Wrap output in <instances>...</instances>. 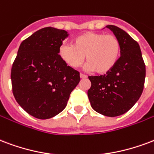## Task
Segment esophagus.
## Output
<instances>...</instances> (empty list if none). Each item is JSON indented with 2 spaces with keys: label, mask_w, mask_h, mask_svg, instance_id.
Segmentation results:
<instances>
[{
  "label": "esophagus",
  "mask_w": 154,
  "mask_h": 154,
  "mask_svg": "<svg viewBox=\"0 0 154 154\" xmlns=\"http://www.w3.org/2000/svg\"><path fill=\"white\" fill-rule=\"evenodd\" d=\"M79 76H80V78L81 79H86L87 78V75H84V74H80V75H79Z\"/></svg>",
  "instance_id": "esophagus-1"
}]
</instances>
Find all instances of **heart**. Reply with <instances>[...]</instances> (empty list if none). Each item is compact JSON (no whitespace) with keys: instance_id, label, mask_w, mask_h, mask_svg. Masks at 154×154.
<instances>
[{"instance_id":"heart-1","label":"heart","mask_w":154,"mask_h":154,"mask_svg":"<svg viewBox=\"0 0 154 154\" xmlns=\"http://www.w3.org/2000/svg\"><path fill=\"white\" fill-rule=\"evenodd\" d=\"M121 54L119 38L112 34L88 32L75 38L71 45H62L59 55L71 68H78L84 62L87 69L104 75L114 67Z\"/></svg>"}]
</instances>
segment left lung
I'll list each match as a JSON object with an SVG mask.
<instances>
[{
	"label": "left lung",
	"instance_id": "obj_1",
	"mask_svg": "<svg viewBox=\"0 0 154 154\" xmlns=\"http://www.w3.org/2000/svg\"><path fill=\"white\" fill-rule=\"evenodd\" d=\"M121 44V56L110 71L103 75L88 76V91L95 111L105 116L125 114L142 94L145 79V65L139 44L122 29L108 25Z\"/></svg>",
	"mask_w": 154,
	"mask_h": 154
}]
</instances>
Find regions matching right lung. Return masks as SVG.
Segmentation results:
<instances>
[{"label": "right lung", "mask_w": 154, "mask_h": 154, "mask_svg": "<svg viewBox=\"0 0 154 154\" xmlns=\"http://www.w3.org/2000/svg\"><path fill=\"white\" fill-rule=\"evenodd\" d=\"M67 36L64 30L40 29L21 43L13 63L10 76L14 98L26 113L39 119L61 113L80 80L79 72L58 54Z\"/></svg>", "instance_id": "obj_1"}]
</instances>
